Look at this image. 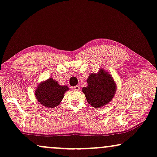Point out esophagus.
Returning <instances> with one entry per match:
<instances>
[{
	"mask_svg": "<svg viewBox=\"0 0 157 157\" xmlns=\"http://www.w3.org/2000/svg\"><path fill=\"white\" fill-rule=\"evenodd\" d=\"M72 89L73 90H79L80 89V87L79 86H74L73 88H72Z\"/></svg>",
	"mask_w": 157,
	"mask_h": 157,
	"instance_id": "1",
	"label": "esophagus"
}]
</instances>
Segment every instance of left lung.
<instances>
[{
    "label": "left lung",
    "instance_id": "1",
    "mask_svg": "<svg viewBox=\"0 0 157 157\" xmlns=\"http://www.w3.org/2000/svg\"><path fill=\"white\" fill-rule=\"evenodd\" d=\"M87 82L88 86L82 88V92L91 106L102 107L113 99L116 86L107 71L100 69L98 74H90Z\"/></svg>",
    "mask_w": 157,
    "mask_h": 157
}]
</instances>
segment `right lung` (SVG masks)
I'll list each match as a JSON object with an SVG mask.
<instances>
[{
    "label": "right lung",
    "mask_w": 157,
    "mask_h": 157,
    "mask_svg": "<svg viewBox=\"0 0 157 157\" xmlns=\"http://www.w3.org/2000/svg\"><path fill=\"white\" fill-rule=\"evenodd\" d=\"M69 90L66 86H60L57 81L48 79L41 82L35 90V96L41 105L47 107H56L63 98L64 93Z\"/></svg>",
    "instance_id": "1"
}]
</instances>
